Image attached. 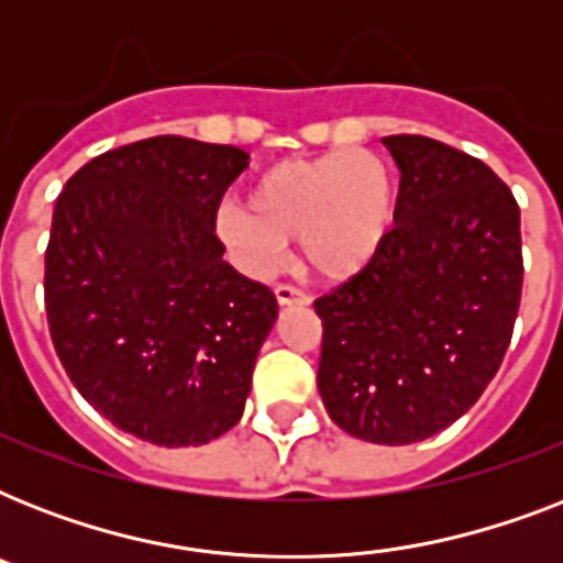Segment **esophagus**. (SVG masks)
<instances>
[{
    "label": "esophagus",
    "mask_w": 563,
    "mask_h": 563,
    "mask_svg": "<svg viewBox=\"0 0 563 563\" xmlns=\"http://www.w3.org/2000/svg\"><path fill=\"white\" fill-rule=\"evenodd\" d=\"M274 298H277L280 307H307L309 303L307 291L295 289V286H286V283H277V286H274Z\"/></svg>",
    "instance_id": "obj_1"
}]
</instances>
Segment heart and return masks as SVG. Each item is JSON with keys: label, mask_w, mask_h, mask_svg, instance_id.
Instances as JSON below:
<instances>
[{"label": "heart", "mask_w": 563, "mask_h": 563, "mask_svg": "<svg viewBox=\"0 0 563 563\" xmlns=\"http://www.w3.org/2000/svg\"><path fill=\"white\" fill-rule=\"evenodd\" d=\"M394 216L388 172L360 148L277 163L256 178L251 207L230 198L216 230L245 272L272 268L298 239L300 268L342 280L371 263Z\"/></svg>", "instance_id": "obj_1"}]
</instances>
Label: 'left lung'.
<instances>
[{"label":"left lung","mask_w":563,"mask_h":563,"mask_svg":"<svg viewBox=\"0 0 563 563\" xmlns=\"http://www.w3.org/2000/svg\"><path fill=\"white\" fill-rule=\"evenodd\" d=\"M400 169L371 263L316 300L318 391L335 427L415 444L459 420L503 365L523 291L520 207L482 161L418 134L383 140Z\"/></svg>","instance_id":"1"}]
</instances>
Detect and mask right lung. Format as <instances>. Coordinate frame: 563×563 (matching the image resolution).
<instances>
[{"instance_id":"right-lung-1","label":"right lung","mask_w":563,"mask_h":563,"mask_svg":"<svg viewBox=\"0 0 563 563\" xmlns=\"http://www.w3.org/2000/svg\"><path fill=\"white\" fill-rule=\"evenodd\" d=\"M236 145L148 136L92 157L57 195L48 333L73 385L122 432L198 446L245 411L277 318L268 286L221 260L216 210Z\"/></svg>"}]
</instances>
